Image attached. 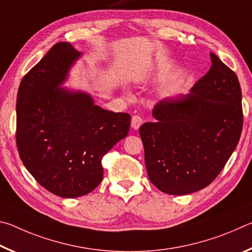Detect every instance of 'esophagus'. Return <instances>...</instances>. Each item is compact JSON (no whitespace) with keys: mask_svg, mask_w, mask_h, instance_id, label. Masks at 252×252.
Listing matches in <instances>:
<instances>
[{"mask_svg":"<svg viewBox=\"0 0 252 252\" xmlns=\"http://www.w3.org/2000/svg\"><path fill=\"white\" fill-rule=\"evenodd\" d=\"M142 125V118L139 117V116H134L132 117V120H131V126L133 130H138L140 126Z\"/></svg>","mask_w":252,"mask_h":252,"instance_id":"obj_1","label":"esophagus"}]
</instances>
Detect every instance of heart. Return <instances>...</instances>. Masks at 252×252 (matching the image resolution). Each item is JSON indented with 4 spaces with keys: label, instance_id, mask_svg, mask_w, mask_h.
I'll list each match as a JSON object with an SVG mask.
<instances>
[{
    "label": "heart",
    "instance_id": "obj_1",
    "mask_svg": "<svg viewBox=\"0 0 252 252\" xmlns=\"http://www.w3.org/2000/svg\"><path fill=\"white\" fill-rule=\"evenodd\" d=\"M125 95L127 96V97H130L131 96V93L129 91H125Z\"/></svg>",
    "mask_w": 252,
    "mask_h": 252
}]
</instances>
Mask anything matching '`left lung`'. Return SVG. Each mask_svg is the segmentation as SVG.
I'll return each mask as SVG.
<instances>
[{
	"instance_id": "left-lung-1",
	"label": "left lung",
	"mask_w": 252,
	"mask_h": 252,
	"mask_svg": "<svg viewBox=\"0 0 252 252\" xmlns=\"http://www.w3.org/2000/svg\"><path fill=\"white\" fill-rule=\"evenodd\" d=\"M210 58V70L188 94L158 102L156 121L140 126L149 179L164 193L190 194L210 185L240 139L239 80L216 54Z\"/></svg>"
}]
</instances>
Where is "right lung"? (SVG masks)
Listing matches in <instances>:
<instances>
[{
  "label": "right lung",
  "mask_w": 252,
  "mask_h": 252,
  "mask_svg": "<svg viewBox=\"0 0 252 252\" xmlns=\"http://www.w3.org/2000/svg\"><path fill=\"white\" fill-rule=\"evenodd\" d=\"M82 52L53 45L21 81L16 146L25 168L62 198L90 193L103 178L101 160L129 133L131 117L102 109L87 92L62 87Z\"/></svg>",
  "instance_id": "1"
}]
</instances>
